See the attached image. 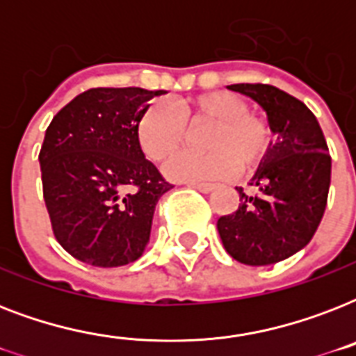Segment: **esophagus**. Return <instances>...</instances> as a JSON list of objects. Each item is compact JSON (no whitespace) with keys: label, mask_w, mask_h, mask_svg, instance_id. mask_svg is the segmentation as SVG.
<instances>
[{"label":"esophagus","mask_w":356,"mask_h":356,"mask_svg":"<svg viewBox=\"0 0 356 356\" xmlns=\"http://www.w3.org/2000/svg\"><path fill=\"white\" fill-rule=\"evenodd\" d=\"M188 186H192V188L195 190H200V192H212V190L216 188V184H212V183H186Z\"/></svg>","instance_id":"34e87169"}]
</instances>
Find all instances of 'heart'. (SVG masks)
<instances>
[{"label":"heart","instance_id":"obj_1","mask_svg":"<svg viewBox=\"0 0 356 356\" xmlns=\"http://www.w3.org/2000/svg\"><path fill=\"white\" fill-rule=\"evenodd\" d=\"M211 123L201 136L203 153L173 156L164 173L173 181H212L254 172L270 151V123L249 113L248 103L231 92H207L181 102L177 111L156 103L142 113L136 123L140 149L153 162L170 159L183 145L186 129Z\"/></svg>","mask_w":356,"mask_h":356}]
</instances>
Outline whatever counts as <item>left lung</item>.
I'll return each mask as SVG.
<instances>
[{"mask_svg":"<svg viewBox=\"0 0 356 356\" xmlns=\"http://www.w3.org/2000/svg\"><path fill=\"white\" fill-rule=\"evenodd\" d=\"M268 116L277 142L251 179L257 194H240L233 214L218 220L223 248L248 266L281 262L312 240L325 212L331 155L316 116L303 102L271 85H231Z\"/></svg>","mask_w":356,"mask_h":356,"instance_id":"1","label":"left lung"}]
</instances>
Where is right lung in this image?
<instances>
[{"mask_svg": "<svg viewBox=\"0 0 356 356\" xmlns=\"http://www.w3.org/2000/svg\"><path fill=\"white\" fill-rule=\"evenodd\" d=\"M161 94L90 88L47 127L38 161L53 234L85 264L125 266L149 242L156 203L173 186L140 149L136 123Z\"/></svg>", "mask_w": 356, "mask_h": 356, "instance_id": "right-lung-1", "label": "right lung"}]
</instances>
